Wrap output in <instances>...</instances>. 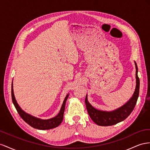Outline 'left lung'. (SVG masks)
I'll use <instances>...</instances> for the list:
<instances>
[{
	"label": "left lung",
	"mask_w": 150,
	"mask_h": 150,
	"mask_svg": "<svg viewBox=\"0 0 150 150\" xmlns=\"http://www.w3.org/2000/svg\"><path fill=\"white\" fill-rule=\"evenodd\" d=\"M136 66V85L135 91L131 99L121 108L112 111H104L94 108L87 100V95L85 97V105L87 112L92 120L97 125L108 126L116 125L126 119L133 110L136 105L139 92V79L138 76V67L134 62Z\"/></svg>",
	"instance_id": "left-lung-1"
}]
</instances>
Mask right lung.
<instances>
[{"instance_id":"add662e5","label":"right lung","mask_w":150,"mask_h":150,"mask_svg":"<svg viewBox=\"0 0 150 150\" xmlns=\"http://www.w3.org/2000/svg\"><path fill=\"white\" fill-rule=\"evenodd\" d=\"M11 95L12 102H13L15 108L17 111H18V112L19 113V115L21 117V118H22L25 122L28 123L29 126L35 128V129L40 130H46L57 127L62 123L63 119V114L64 111H65L66 101L68 99L69 94H67L66 97L65 98V100H64L63 102L61 109L59 110L58 115H56L55 117L49 119H41L40 118L34 117L33 115L25 112L24 111L20 108L15 99L13 91V84H12V83L11 88Z\"/></svg>"}]
</instances>
